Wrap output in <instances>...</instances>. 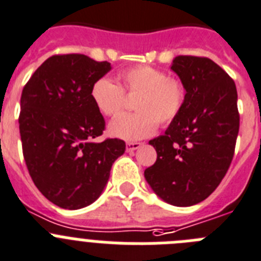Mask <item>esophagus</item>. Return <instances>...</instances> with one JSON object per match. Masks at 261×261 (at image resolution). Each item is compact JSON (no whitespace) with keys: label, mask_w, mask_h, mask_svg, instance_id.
I'll return each mask as SVG.
<instances>
[{"label":"esophagus","mask_w":261,"mask_h":261,"mask_svg":"<svg viewBox=\"0 0 261 261\" xmlns=\"http://www.w3.org/2000/svg\"><path fill=\"white\" fill-rule=\"evenodd\" d=\"M140 146H142L140 142H128V143L126 144V149H127V152H134V151H137Z\"/></svg>","instance_id":"esophagus-1"}]
</instances>
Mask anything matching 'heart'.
<instances>
[{
  "label": "heart",
  "mask_w": 261,
  "mask_h": 261,
  "mask_svg": "<svg viewBox=\"0 0 261 261\" xmlns=\"http://www.w3.org/2000/svg\"><path fill=\"white\" fill-rule=\"evenodd\" d=\"M118 85L110 79L94 81L90 97L105 117H117L127 105V96L135 97V114L121 115L110 123L112 135L138 140L152 135L158 123L168 126L181 114L187 102V88L177 77L151 65H134L118 74Z\"/></svg>",
  "instance_id": "1"
}]
</instances>
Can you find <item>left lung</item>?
<instances>
[{
	"label": "left lung",
	"mask_w": 261,
	"mask_h": 261,
	"mask_svg": "<svg viewBox=\"0 0 261 261\" xmlns=\"http://www.w3.org/2000/svg\"><path fill=\"white\" fill-rule=\"evenodd\" d=\"M172 69L187 88V102L164 135L149 140L155 164L144 177L156 194L174 206L201 202L227 173L239 133L234 80L203 56H177Z\"/></svg>",
	"instance_id": "obj_1"
}]
</instances>
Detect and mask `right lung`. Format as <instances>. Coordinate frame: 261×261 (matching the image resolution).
<instances>
[{"label": "right lung", "mask_w": 261, "mask_h": 261, "mask_svg": "<svg viewBox=\"0 0 261 261\" xmlns=\"http://www.w3.org/2000/svg\"><path fill=\"white\" fill-rule=\"evenodd\" d=\"M109 71L110 63L81 54L54 55L22 90L18 123L26 167L40 193L63 209L94 202L126 149L117 138L93 142L105 119L90 89Z\"/></svg>", "instance_id": "right-lung-1"}]
</instances>
